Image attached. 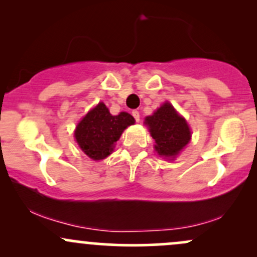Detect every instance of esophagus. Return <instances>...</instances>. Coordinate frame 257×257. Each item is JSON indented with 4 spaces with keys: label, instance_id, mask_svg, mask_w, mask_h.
I'll return each mask as SVG.
<instances>
[{
    "label": "esophagus",
    "instance_id": "esophagus-1",
    "mask_svg": "<svg viewBox=\"0 0 257 257\" xmlns=\"http://www.w3.org/2000/svg\"><path fill=\"white\" fill-rule=\"evenodd\" d=\"M132 116H134L135 120L139 122V121H140V112L137 111V110H134V111H132Z\"/></svg>",
    "mask_w": 257,
    "mask_h": 257
}]
</instances>
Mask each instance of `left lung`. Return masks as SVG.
<instances>
[{"instance_id": "1", "label": "left lung", "mask_w": 257, "mask_h": 257, "mask_svg": "<svg viewBox=\"0 0 257 257\" xmlns=\"http://www.w3.org/2000/svg\"><path fill=\"white\" fill-rule=\"evenodd\" d=\"M151 136L153 137L154 150L165 159H174L191 140L187 121L174 109L169 101L145 118Z\"/></svg>"}]
</instances>
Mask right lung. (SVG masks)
<instances>
[{
  "label": "right lung",
  "instance_id": "add662e5",
  "mask_svg": "<svg viewBox=\"0 0 257 257\" xmlns=\"http://www.w3.org/2000/svg\"><path fill=\"white\" fill-rule=\"evenodd\" d=\"M134 123L135 118L128 112L111 115L105 104L99 103L79 121L74 130V139L89 158L101 161L112 153L123 130Z\"/></svg>",
  "mask_w": 257,
  "mask_h": 257
}]
</instances>
